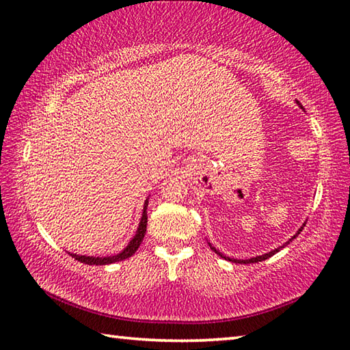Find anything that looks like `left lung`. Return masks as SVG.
I'll use <instances>...</instances> for the list:
<instances>
[{
	"mask_svg": "<svg viewBox=\"0 0 350 350\" xmlns=\"http://www.w3.org/2000/svg\"><path fill=\"white\" fill-rule=\"evenodd\" d=\"M304 225H306V224H304ZM303 228H304V227H301V228H299V232L296 233L292 239H295L296 236H298L301 232H303ZM292 239H290V241H292ZM290 241H288V242H290ZM288 242H287V244H288ZM287 244H286V245H287ZM211 248H213V247H211ZM281 248H282V247H281ZM281 248H276V250H273V252H270V253H265V254H262V256H256V258H252V259H244V260H239V259H230V258H227V256H224L222 253H219V252L216 250V248H213V250H215V252H216V253H217L219 256H221V258H225V259L232 260V262H236V264H253V262H260V260H264V259H267V258H270V256H273V254H275L276 252H280Z\"/></svg>",
	"mask_w": 350,
	"mask_h": 350,
	"instance_id": "1",
	"label": "left lung"
}]
</instances>
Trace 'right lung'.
Wrapping results in <instances>:
<instances>
[{"label":"right lung","mask_w":350,"mask_h":350,"mask_svg":"<svg viewBox=\"0 0 350 350\" xmlns=\"http://www.w3.org/2000/svg\"><path fill=\"white\" fill-rule=\"evenodd\" d=\"M146 206H148V200L145 204L144 208V215H142V221L137 228V233L133 238V241L129 242V245L123 250L122 253H118L117 256H111V258H94V256H80V254H70L74 259L80 260L83 264H90V265H106V264H112V262H118V260H123L137 252V248L140 247L142 241L145 238V232H146V222H148V216H146Z\"/></svg>","instance_id":"right-lung-1"}]
</instances>
